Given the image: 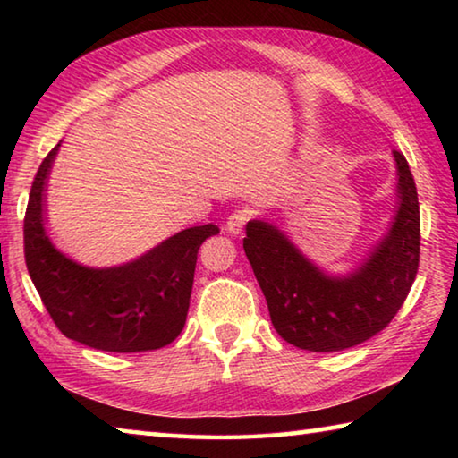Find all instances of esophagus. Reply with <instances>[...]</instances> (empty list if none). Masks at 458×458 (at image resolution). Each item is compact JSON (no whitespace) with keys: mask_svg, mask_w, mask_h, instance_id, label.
Returning a JSON list of instances; mask_svg holds the SVG:
<instances>
[{"mask_svg":"<svg viewBox=\"0 0 458 458\" xmlns=\"http://www.w3.org/2000/svg\"><path fill=\"white\" fill-rule=\"evenodd\" d=\"M246 222H248V212L246 210L232 212L228 216V220H226V232H228V234L236 236V234H240V232H242Z\"/></svg>","mask_w":458,"mask_h":458,"instance_id":"obj_1","label":"esophagus"}]
</instances>
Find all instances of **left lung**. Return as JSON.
I'll return each instance as SVG.
<instances>
[{
	"instance_id": "obj_1",
	"label": "left lung",
	"mask_w": 458,
	"mask_h": 458,
	"mask_svg": "<svg viewBox=\"0 0 458 458\" xmlns=\"http://www.w3.org/2000/svg\"><path fill=\"white\" fill-rule=\"evenodd\" d=\"M398 210L368 259L344 276L313 265L275 224H246L244 252L265 293L278 335L307 352H341L374 337L394 319L420 260V206L408 161L394 151Z\"/></svg>"
}]
</instances>
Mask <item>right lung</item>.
Returning <instances> with one entry per match:
<instances>
[{"label":"right lung","instance_id":"obj_1","mask_svg":"<svg viewBox=\"0 0 458 458\" xmlns=\"http://www.w3.org/2000/svg\"><path fill=\"white\" fill-rule=\"evenodd\" d=\"M60 143L30 190L24 254L30 278L62 335L114 353L151 352L180 335L188 317L198 250L214 224L182 230L121 267L90 268L62 254L44 228V191Z\"/></svg>","mask_w":458,"mask_h":458}]
</instances>
